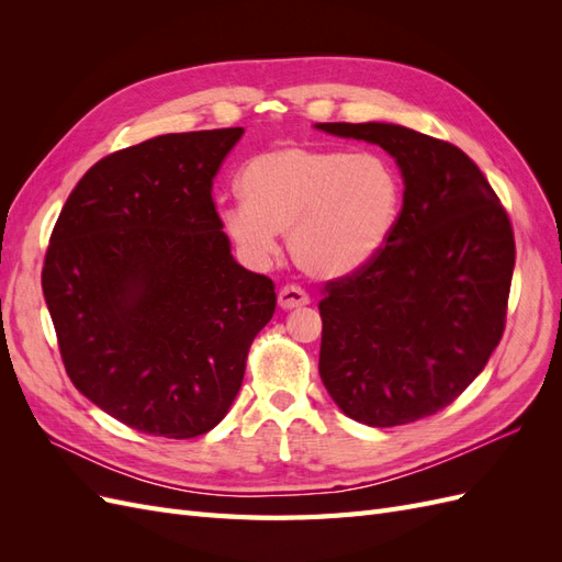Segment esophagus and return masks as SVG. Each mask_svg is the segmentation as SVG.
Listing matches in <instances>:
<instances>
[{"instance_id":"esophagus-1","label":"esophagus","mask_w":562,"mask_h":562,"mask_svg":"<svg viewBox=\"0 0 562 562\" xmlns=\"http://www.w3.org/2000/svg\"><path fill=\"white\" fill-rule=\"evenodd\" d=\"M279 304L283 310H295V307H304V304H310V295L304 288L300 285H283L279 291Z\"/></svg>"}]
</instances>
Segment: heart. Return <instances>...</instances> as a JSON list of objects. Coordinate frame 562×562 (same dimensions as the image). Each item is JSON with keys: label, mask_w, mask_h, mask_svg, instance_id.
<instances>
[{"label": "heart", "mask_w": 562, "mask_h": 562, "mask_svg": "<svg viewBox=\"0 0 562 562\" xmlns=\"http://www.w3.org/2000/svg\"><path fill=\"white\" fill-rule=\"evenodd\" d=\"M244 199L220 211L223 229L252 262H267L288 232L293 260L314 277H342L370 262L394 229L398 180L375 155L285 145L252 157Z\"/></svg>", "instance_id": "obj_1"}]
</instances>
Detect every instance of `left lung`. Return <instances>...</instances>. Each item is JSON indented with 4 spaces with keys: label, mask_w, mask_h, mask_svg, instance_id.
Masks as SVG:
<instances>
[{
    "label": "left lung",
    "mask_w": 562,
    "mask_h": 562,
    "mask_svg": "<svg viewBox=\"0 0 562 562\" xmlns=\"http://www.w3.org/2000/svg\"><path fill=\"white\" fill-rule=\"evenodd\" d=\"M380 145L403 209L380 252L323 288L318 372L347 417L398 427L448 407L506 326L516 241L499 196L462 149L398 124H316Z\"/></svg>",
    "instance_id": "left-lung-1"
}]
</instances>
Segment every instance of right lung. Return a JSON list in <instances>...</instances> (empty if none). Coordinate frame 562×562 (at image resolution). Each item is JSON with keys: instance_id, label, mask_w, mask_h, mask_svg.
I'll return each instance as SVG.
<instances>
[{"instance_id": "add662e5", "label": "right lung", "mask_w": 562, "mask_h": 562, "mask_svg": "<svg viewBox=\"0 0 562 562\" xmlns=\"http://www.w3.org/2000/svg\"><path fill=\"white\" fill-rule=\"evenodd\" d=\"M244 128L168 133L93 164L50 232L44 300L72 384L126 427L194 438L239 394L274 281L232 258L213 178Z\"/></svg>"}]
</instances>
